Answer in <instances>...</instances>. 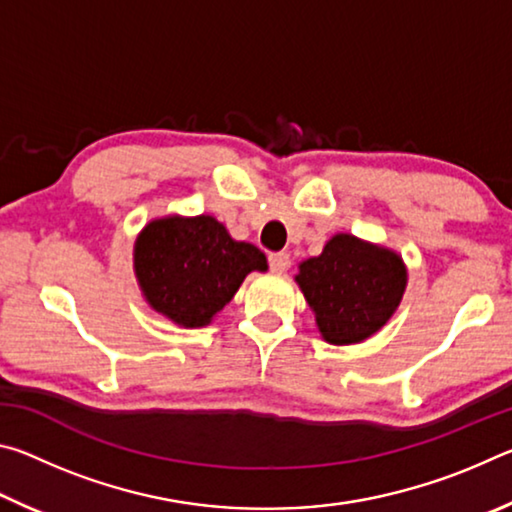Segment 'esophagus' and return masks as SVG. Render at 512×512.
Instances as JSON below:
<instances>
[{
    "label": "esophagus",
    "instance_id": "esophagus-1",
    "mask_svg": "<svg viewBox=\"0 0 512 512\" xmlns=\"http://www.w3.org/2000/svg\"><path fill=\"white\" fill-rule=\"evenodd\" d=\"M291 259L287 253H271L268 255V266H271V271L275 273H284L289 268Z\"/></svg>",
    "mask_w": 512,
    "mask_h": 512
}]
</instances>
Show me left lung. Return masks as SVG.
<instances>
[{
    "mask_svg": "<svg viewBox=\"0 0 512 512\" xmlns=\"http://www.w3.org/2000/svg\"><path fill=\"white\" fill-rule=\"evenodd\" d=\"M298 284L327 343L368 339L393 316L406 287L402 257L352 235L327 241L323 255L300 264Z\"/></svg>",
    "mask_w": 512,
    "mask_h": 512,
    "instance_id": "left-lung-1",
    "label": "left lung"
}]
</instances>
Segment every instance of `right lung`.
<instances>
[{
  "mask_svg": "<svg viewBox=\"0 0 512 512\" xmlns=\"http://www.w3.org/2000/svg\"><path fill=\"white\" fill-rule=\"evenodd\" d=\"M266 257L235 241L212 216L151 221L135 244V273L149 305L173 323L201 327L235 296Z\"/></svg>",
  "mask_w": 512,
  "mask_h": 512,
  "instance_id": "right-lung-1",
  "label": "right lung"
}]
</instances>
